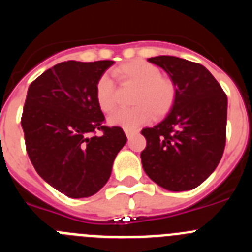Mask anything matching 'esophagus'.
Here are the masks:
<instances>
[{"label":"esophagus","mask_w":252,"mask_h":252,"mask_svg":"<svg viewBox=\"0 0 252 252\" xmlns=\"http://www.w3.org/2000/svg\"><path fill=\"white\" fill-rule=\"evenodd\" d=\"M137 131H132V130H125V133H126V136H127V139H131V137L136 133Z\"/></svg>","instance_id":"esophagus-1"}]
</instances>
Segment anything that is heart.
Listing matches in <instances>:
<instances>
[{"label": "heart", "mask_w": 252, "mask_h": 252, "mask_svg": "<svg viewBox=\"0 0 252 252\" xmlns=\"http://www.w3.org/2000/svg\"><path fill=\"white\" fill-rule=\"evenodd\" d=\"M113 74L122 86L136 87L133 93V108L116 111L108 117L113 126L125 130H136L153 117L161 119L173 108L177 97L175 83L170 78L161 75L159 66L136 59L117 66ZM95 101L103 112H112L117 106L119 94L110 75L103 74L95 83Z\"/></svg>", "instance_id": "b5f03b06"}]
</instances>
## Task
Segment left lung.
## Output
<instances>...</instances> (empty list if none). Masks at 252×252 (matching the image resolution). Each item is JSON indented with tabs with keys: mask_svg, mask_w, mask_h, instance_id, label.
Wrapping results in <instances>:
<instances>
[{
	"mask_svg": "<svg viewBox=\"0 0 252 252\" xmlns=\"http://www.w3.org/2000/svg\"><path fill=\"white\" fill-rule=\"evenodd\" d=\"M149 62L168 73L177 97L165 120L142 128V168L162 188L190 190L212 174L223 155L227 95L202 64L169 55Z\"/></svg>",
	"mask_w": 252,
	"mask_h": 252,
	"instance_id": "obj_1",
	"label": "left lung"
}]
</instances>
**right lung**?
Wrapping results in <instances>:
<instances>
[{
	"label": "right lung",
	"instance_id": "1",
	"mask_svg": "<svg viewBox=\"0 0 252 252\" xmlns=\"http://www.w3.org/2000/svg\"><path fill=\"white\" fill-rule=\"evenodd\" d=\"M113 63L63 62L28 90L21 116L28 155L37 174L70 198L98 192L127 141L121 127L104 125L95 101V83Z\"/></svg>",
	"mask_w": 252,
	"mask_h": 252
}]
</instances>
